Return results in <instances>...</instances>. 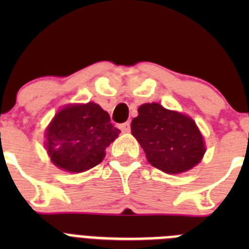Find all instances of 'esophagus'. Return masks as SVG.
I'll return each instance as SVG.
<instances>
[{
    "label": "esophagus",
    "instance_id": "obj_1",
    "mask_svg": "<svg viewBox=\"0 0 249 249\" xmlns=\"http://www.w3.org/2000/svg\"><path fill=\"white\" fill-rule=\"evenodd\" d=\"M120 128L123 133H128L129 129H131V123L129 122H124L122 124H120Z\"/></svg>",
    "mask_w": 249,
    "mask_h": 249
}]
</instances>
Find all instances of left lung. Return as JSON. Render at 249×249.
I'll return each instance as SVG.
<instances>
[{
  "label": "left lung",
  "mask_w": 249,
  "mask_h": 249,
  "mask_svg": "<svg viewBox=\"0 0 249 249\" xmlns=\"http://www.w3.org/2000/svg\"><path fill=\"white\" fill-rule=\"evenodd\" d=\"M132 135L140 142L147 160L169 173L186 172L198 164L206 148L195 121L160 103H144L132 120Z\"/></svg>",
  "instance_id": "1"
}]
</instances>
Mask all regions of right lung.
I'll return each mask as SVG.
<instances>
[{"mask_svg":"<svg viewBox=\"0 0 249 249\" xmlns=\"http://www.w3.org/2000/svg\"><path fill=\"white\" fill-rule=\"evenodd\" d=\"M120 132L97 103L68 105L48 124L46 149L58 168L72 173L85 172L102 162L105 149Z\"/></svg>","mask_w":249,"mask_h":249,"instance_id":"right-lung-1","label":"right lung"}]
</instances>
